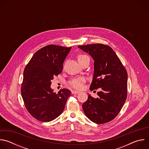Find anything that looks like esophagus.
<instances>
[{"label": "esophagus", "mask_w": 149, "mask_h": 149, "mask_svg": "<svg viewBox=\"0 0 149 149\" xmlns=\"http://www.w3.org/2000/svg\"><path fill=\"white\" fill-rule=\"evenodd\" d=\"M71 93H72V94H77L79 93V91H75V90H72V91H71Z\"/></svg>", "instance_id": "esophagus-1"}]
</instances>
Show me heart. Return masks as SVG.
Listing matches in <instances>:
<instances>
[{
    "instance_id": "b5f03b06",
    "label": "heart",
    "mask_w": 149,
    "mask_h": 149,
    "mask_svg": "<svg viewBox=\"0 0 149 149\" xmlns=\"http://www.w3.org/2000/svg\"><path fill=\"white\" fill-rule=\"evenodd\" d=\"M88 57L87 55L84 54H78L77 56V59L78 62L82 61L86 58ZM85 82V79L82 77H78L75 78H73L69 82L70 86L72 88L76 90H81L83 87V85Z\"/></svg>"
}]
</instances>
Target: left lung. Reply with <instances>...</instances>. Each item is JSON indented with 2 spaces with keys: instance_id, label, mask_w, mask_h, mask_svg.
Here are the masks:
<instances>
[{
  "instance_id": "left-lung-1",
  "label": "left lung",
  "mask_w": 149,
  "mask_h": 149,
  "mask_svg": "<svg viewBox=\"0 0 149 149\" xmlns=\"http://www.w3.org/2000/svg\"><path fill=\"white\" fill-rule=\"evenodd\" d=\"M94 60V71L90 90L100 88L98 97L90 95L82 104L86 116L97 124L108 123L118 114L127 96V72L120 59L109 45L102 44L78 47Z\"/></svg>"
}]
</instances>
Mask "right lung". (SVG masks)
I'll use <instances>...</instances> for the list:
<instances>
[{"label": "right lung", "instance_id": "1", "mask_svg": "<svg viewBox=\"0 0 149 149\" xmlns=\"http://www.w3.org/2000/svg\"><path fill=\"white\" fill-rule=\"evenodd\" d=\"M71 48L45 46L34 54L25 68L21 94L28 111L39 121H51L65 109L71 91L63 88L54 93L51 81L61 73L63 62Z\"/></svg>", "mask_w": 149, "mask_h": 149}]
</instances>
